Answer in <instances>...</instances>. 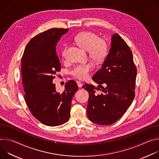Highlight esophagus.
I'll use <instances>...</instances> for the list:
<instances>
[{"label": "esophagus", "mask_w": 159, "mask_h": 159, "mask_svg": "<svg viewBox=\"0 0 159 159\" xmlns=\"http://www.w3.org/2000/svg\"><path fill=\"white\" fill-rule=\"evenodd\" d=\"M77 85H78L79 87H81L82 85V83L80 81H77Z\"/></svg>", "instance_id": "1"}]
</instances>
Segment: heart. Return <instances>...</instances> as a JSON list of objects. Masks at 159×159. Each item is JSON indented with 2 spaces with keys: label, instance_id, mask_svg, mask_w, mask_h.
I'll use <instances>...</instances> for the list:
<instances>
[{
  "label": "heart",
  "instance_id": "1",
  "mask_svg": "<svg viewBox=\"0 0 159 159\" xmlns=\"http://www.w3.org/2000/svg\"><path fill=\"white\" fill-rule=\"evenodd\" d=\"M74 41L83 50L89 51V57L95 62L101 63L104 60L107 54V44L96 33L90 31L80 33L75 37ZM66 49L65 48L62 51L63 57H65ZM93 68L92 63L79 65L74 68L71 74L77 79H85Z\"/></svg>",
  "mask_w": 159,
  "mask_h": 159
}]
</instances>
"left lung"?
Wrapping results in <instances>:
<instances>
[{
    "label": "left lung",
    "mask_w": 159,
    "mask_h": 159,
    "mask_svg": "<svg viewBox=\"0 0 159 159\" xmlns=\"http://www.w3.org/2000/svg\"><path fill=\"white\" fill-rule=\"evenodd\" d=\"M136 77L137 68L130 48L118 34H113L101 69L93 77L98 86L82 85L89 94L87 113L90 121L109 125L120 120L134 98ZM96 89L102 93L97 95Z\"/></svg>",
    "instance_id": "1"
}]
</instances>
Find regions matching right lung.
<instances>
[{
    "mask_svg": "<svg viewBox=\"0 0 159 159\" xmlns=\"http://www.w3.org/2000/svg\"><path fill=\"white\" fill-rule=\"evenodd\" d=\"M68 31L52 28L37 34L28 43L21 60L26 102L32 115L47 126H59L68 121L72 99L79 89L74 80H69L60 94L52 82L61 69L57 44Z\"/></svg>",
    "mask_w": 159,
    "mask_h": 159,
    "instance_id": "right-lung-1",
    "label": "right lung"
}]
</instances>
